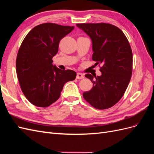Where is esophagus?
Listing matches in <instances>:
<instances>
[{
    "label": "esophagus",
    "instance_id": "esophagus-1",
    "mask_svg": "<svg viewBox=\"0 0 154 154\" xmlns=\"http://www.w3.org/2000/svg\"><path fill=\"white\" fill-rule=\"evenodd\" d=\"M76 78L77 79H82L84 78V75L81 73H77Z\"/></svg>",
    "mask_w": 154,
    "mask_h": 154
}]
</instances>
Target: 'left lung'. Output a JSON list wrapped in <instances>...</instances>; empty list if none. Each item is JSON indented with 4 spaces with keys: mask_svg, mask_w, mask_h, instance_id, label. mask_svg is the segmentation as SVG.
I'll list each match as a JSON object with an SVG mask.
<instances>
[{
    "mask_svg": "<svg viewBox=\"0 0 154 154\" xmlns=\"http://www.w3.org/2000/svg\"><path fill=\"white\" fill-rule=\"evenodd\" d=\"M92 42V60L100 67L101 76L87 73L92 88L82 94L84 99L97 109L111 108L120 100L131 78L133 54L128 39L118 27L109 23L76 25Z\"/></svg>",
    "mask_w": 154,
    "mask_h": 154,
    "instance_id": "obj_1",
    "label": "left lung"
}]
</instances>
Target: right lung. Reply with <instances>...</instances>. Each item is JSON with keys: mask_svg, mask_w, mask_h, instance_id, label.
<instances>
[{"mask_svg": "<svg viewBox=\"0 0 154 154\" xmlns=\"http://www.w3.org/2000/svg\"><path fill=\"white\" fill-rule=\"evenodd\" d=\"M73 26L55 23L40 24L23 39L16 58V73L21 89L32 105L47 107L60 96L63 86L73 81L75 72L61 70L52 64L61 39Z\"/></svg>", "mask_w": 154, "mask_h": 154, "instance_id": "right-lung-1", "label": "right lung"}]
</instances>
